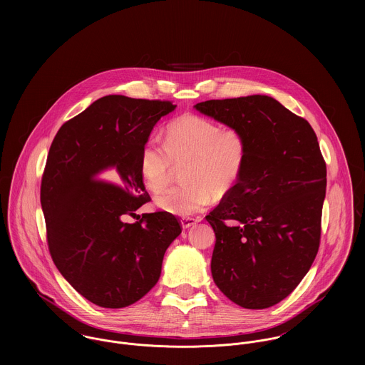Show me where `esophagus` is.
<instances>
[{
  "instance_id": "obj_1",
  "label": "esophagus",
  "mask_w": 365,
  "mask_h": 365,
  "mask_svg": "<svg viewBox=\"0 0 365 365\" xmlns=\"http://www.w3.org/2000/svg\"><path fill=\"white\" fill-rule=\"evenodd\" d=\"M198 222H201V217H191V216H185V217H182V219H181V225H182V227H184V229H188V227L194 226V225H195V223H198Z\"/></svg>"
}]
</instances>
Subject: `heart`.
<instances>
[{
  "label": "heart",
  "mask_w": 365,
  "mask_h": 365,
  "mask_svg": "<svg viewBox=\"0 0 365 365\" xmlns=\"http://www.w3.org/2000/svg\"><path fill=\"white\" fill-rule=\"evenodd\" d=\"M249 155L246 136L237 128H220L201 115L184 113L171 120L163 146L148 140L140 152V175L146 188L160 194L182 167L185 184L157 197L158 208L190 216L209 207L240 180Z\"/></svg>",
  "instance_id": "heart-1"
}]
</instances>
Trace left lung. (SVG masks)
<instances>
[{"instance_id":"8db88e82","label":"left lung","mask_w":365,"mask_h":365,"mask_svg":"<svg viewBox=\"0 0 365 365\" xmlns=\"http://www.w3.org/2000/svg\"><path fill=\"white\" fill-rule=\"evenodd\" d=\"M243 132V174L207 220L216 243L210 271L236 305L265 309L287 298L317 255L326 163L309 122L277 100L250 96L195 105Z\"/></svg>"}]
</instances>
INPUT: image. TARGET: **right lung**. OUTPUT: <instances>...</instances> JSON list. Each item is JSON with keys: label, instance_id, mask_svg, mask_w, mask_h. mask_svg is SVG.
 <instances>
[{"label": "right lung", "instance_id": "obj_1", "mask_svg": "<svg viewBox=\"0 0 365 365\" xmlns=\"http://www.w3.org/2000/svg\"><path fill=\"white\" fill-rule=\"evenodd\" d=\"M175 106L106 96L63 123L53 139L41 184L49 252L68 284L101 308L143 298L181 233V222L164 210L123 222L150 201L140 152L158 119Z\"/></svg>", "mask_w": 365, "mask_h": 365}]
</instances>
